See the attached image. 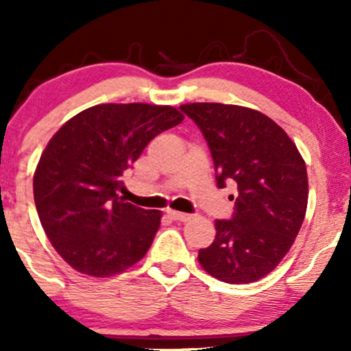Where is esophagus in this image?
<instances>
[{"mask_svg": "<svg viewBox=\"0 0 351 351\" xmlns=\"http://www.w3.org/2000/svg\"><path fill=\"white\" fill-rule=\"evenodd\" d=\"M168 216L171 217V219H175V221H188L189 217V215H186V213H180V211H173V209H170V211H168Z\"/></svg>", "mask_w": 351, "mask_h": 351, "instance_id": "1", "label": "esophagus"}]
</instances>
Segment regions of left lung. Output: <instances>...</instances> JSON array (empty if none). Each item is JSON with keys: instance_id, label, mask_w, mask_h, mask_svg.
Returning <instances> with one entry per match:
<instances>
[{"instance_id": "left-lung-1", "label": "left lung", "mask_w": 351, "mask_h": 351, "mask_svg": "<svg viewBox=\"0 0 351 351\" xmlns=\"http://www.w3.org/2000/svg\"><path fill=\"white\" fill-rule=\"evenodd\" d=\"M206 140L219 188L236 184L231 219L199 249L204 271L228 284L259 280L276 269L299 234L308 198L307 167L274 120L239 106H181Z\"/></svg>"}]
</instances>
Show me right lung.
Returning a JSON list of instances; mask_svg holds the SVG:
<instances>
[{"instance_id": "right-lung-1", "label": "right lung", "mask_w": 351, "mask_h": 351, "mask_svg": "<svg viewBox=\"0 0 351 351\" xmlns=\"http://www.w3.org/2000/svg\"><path fill=\"white\" fill-rule=\"evenodd\" d=\"M181 122L173 107L104 104L56 132L36 168L34 203L47 237L71 267L108 277L147 254L162 213L125 203L119 196L123 173L156 135Z\"/></svg>"}]
</instances>
